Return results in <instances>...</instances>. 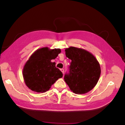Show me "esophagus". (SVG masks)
<instances>
[{
	"instance_id": "1",
	"label": "esophagus",
	"mask_w": 125,
	"mask_h": 125,
	"mask_svg": "<svg viewBox=\"0 0 125 125\" xmlns=\"http://www.w3.org/2000/svg\"><path fill=\"white\" fill-rule=\"evenodd\" d=\"M60 71L62 72V73L63 74L64 73V69H60Z\"/></svg>"
}]
</instances>
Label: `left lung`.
I'll list each match as a JSON object with an SVG mask.
<instances>
[{"label": "left lung", "mask_w": 125, "mask_h": 125, "mask_svg": "<svg viewBox=\"0 0 125 125\" xmlns=\"http://www.w3.org/2000/svg\"><path fill=\"white\" fill-rule=\"evenodd\" d=\"M65 54L71 60L69 73L64 76L70 89L77 94L90 91L97 84L101 73L96 58L89 52L75 47L66 48Z\"/></svg>", "instance_id": "8db88e82"}]
</instances>
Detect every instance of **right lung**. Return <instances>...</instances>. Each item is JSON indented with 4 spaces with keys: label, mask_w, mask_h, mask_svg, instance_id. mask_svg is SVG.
<instances>
[{
    "label": "right lung",
    "mask_w": 125,
    "mask_h": 125,
    "mask_svg": "<svg viewBox=\"0 0 125 125\" xmlns=\"http://www.w3.org/2000/svg\"><path fill=\"white\" fill-rule=\"evenodd\" d=\"M61 50L43 47L36 50L30 56L23 69V77L26 85L33 91L44 93L50 90L52 85L62 77V73L51 62Z\"/></svg>",
    "instance_id": "add662e5"
}]
</instances>
